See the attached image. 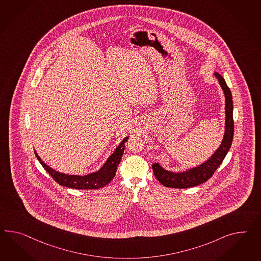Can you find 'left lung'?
I'll return each instance as SVG.
<instances>
[{
  "instance_id": "8db88e82",
  "label": "left lung",
  "mask_w": 261,
  "mask_h": 261,
  "mask_svg": "<svg viewBox=\"0 0 261 261\" xmlns=\"http://www.w3.org/2000/svg\"><path fill=\"white\" fill-rule=\"evenodd\" d=\"M216 77L220 82L225 95V133L220 147L209 158V160L201 164L199 167H194L182 172L167 171L159 164H153L152 169L155 177L166 187L172 188H188L196 187L206 181L212 177L217 168L220 167L228 150L230 149L234 137V120H233V97L231 91L224 79L221 74L215 73Z\"/></svg>"
}]
</instances>
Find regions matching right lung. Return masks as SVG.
I'll list each match as a JSON object with an SVG mask.
<instances>
[{
    "instance_id": "right-lung-1",
    "label": "right lung",
    "mask_w": 261,
    "mask_h": 261,
    "mask_svg": "<svg viewBox=\"0 0 261 261\" xmlns=\"http://www.w3.org/2000/svg\"><path fill=\"white\" fill-rule=\"evenodd\" d=\"M127 138L128 137H126L121 142L120 145L115 148L114 153L108 158L107 162L98 171L94 173L88 174L86 176L68 175L58 172L49 166H47L46 164H44V162L40 159V156L36 151L35 154L41 166L44 167L47 172L50 174L54 180L58 184H60V186L74 189H98L107 186L108 184L114 179L116 173V169L120 163L122 155L125 149L124 144L127 142Z\"/></svg>"
}]
</instances>
